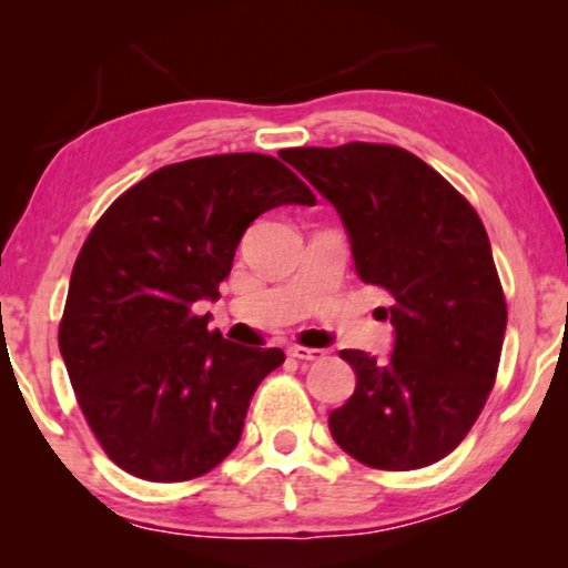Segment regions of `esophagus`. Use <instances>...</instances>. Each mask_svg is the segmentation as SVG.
Returning a JSON list of instances; mask_svg holds the SVG:
<instances>
[{
  "instance_id": "obj_1",
  "label": "esophagus",
  "mask_w": 568,
  "mask_h": 568,
  "mask_svg": "<svg viewBox=\"0 0 568 568\" xmlns=\"http://www.w3.org/2000/svg\"><path fill=\"white\" fill-rule=\"evenodd\" d=\"M286 354L294 356V359H300V362H317V359H323L321 348H307V346H290V348H286Z\"/></svg>"
}]
</instances>
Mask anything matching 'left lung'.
I'll list each match as a JSON object with an SVG mask.
<instances>
[{"instance_id": "left-lung-1", "label": "left lung", "mask_w": 568, "mask_h": 568, "mask_svg": "<svg viewBox=\"0 0 568 568\" xmlns=\"http://www.w3.org/2000/svg\"><path fill=\"white\" fill-rule=\"evenodd\" d=\"M328 199L364 284L390 292L385 362L356 348L341 359L354 395L331 410L338 447L379 470L432 465L465 439L491 393L507 302L486 227L437 170L400 146L352 142L284 150Z\"/></svg>"}]
</instances>
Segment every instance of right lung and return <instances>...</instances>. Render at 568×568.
Listing matches in <instances>:
<instances>
[{
  "instance_id": "add662e5",
  "label": "right lung",
  "mask_w": 568,
  "mask_h": 568,
  "mask_svg": "<svg viewBox=\"0 0 568 568\" xmlns=\"http://www.w3.org/2000/svg\"><path fill=\"white\" fill-rule=\"evenodd\" d=\"M284 204L315 196L276 158L214 154L154 170L84 240L59 348L92 434L131 476L191 480L237 447L284 352L232 344L193 305L220 297L240 237Z\"/></svg>"
}]
</instances>
